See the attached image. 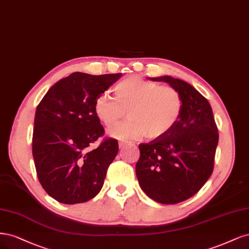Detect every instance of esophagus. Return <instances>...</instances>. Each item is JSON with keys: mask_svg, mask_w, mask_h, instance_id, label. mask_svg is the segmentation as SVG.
I'll return each instance as SVG.
<instances>
[{"mask_svg": "<svg viewBox=\"0 0 249 249\" xmlns=\"http://www.w3.org/2000/svg\"><path fill=\"white\" fill-rule=\"evenodd\" d=\"M128 143H130V142H128V141H120L119 142V146H120V148H123L124 146L128 145Z\"/></svg>", "mask_w": 249, "mask_h": 249, "instance_id": "1", "label": "esophagus"}]
</instances>
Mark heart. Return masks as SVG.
<instances>
[{"label":"heart","instance_id":"obj_1","mask_svg":"<svg viewBox=\"0 0 249 249\" xmlns=\"http://www.w3.org/2000/svg\"><path fill=\"white\" fill-rule=\"evenodd\" d=\"M115 98L102 94L96 99L94 110L107 128L116 126L109 134L116 139H139L146 135L155 140L166 135L178 123L183 111L180 92L171 86H160L140 76L130 75L119 82Z\"/></svg>","mask_w":249,"mask_h":249}]
</instances>
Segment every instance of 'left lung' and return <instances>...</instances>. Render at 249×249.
<instances>
[{
	"mask_svg": "<svg viewBox=\"0 0 249 249\" xmlns=\"http://www.w3.org/2000/svg\"><path fill=\"white\" fill-rule=\"evenodd\" d=\"M151 79L177 89L183 98V111L166 135L140 143L135 173L150 198L174 205L195 196L211 177L218 129L210 103L191 85L171 76Z\"/></svg>",
	"mask_w": 249,
	"mask_h": 249,
	"instance_id": "obj_1",
	"label": "left lung"
}]
</instances>
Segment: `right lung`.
I'll list each match as a JSON object with an SVG mask.
<instances>
[{
    "mask_svg": "<svg viewBox=\"0 0 249 249\" xmlns=\"http://www.w3.org/2000/svg\"><path fill=\"white\" fill-rule=\"evenodd\" d=\"M122 73L91 75L74 72L54 84L36 108L32 152L43 189L63 204L90 200L101 190L118 141L104 138L94 106Z\"/></svg>",
    "mask_w": 249,
    "mask_h": 249,
    "instance_id": "right-lung-1",
    "label": "right lung"
}]
</instances>
